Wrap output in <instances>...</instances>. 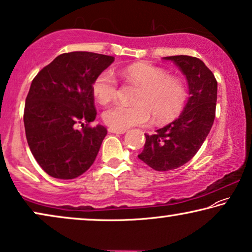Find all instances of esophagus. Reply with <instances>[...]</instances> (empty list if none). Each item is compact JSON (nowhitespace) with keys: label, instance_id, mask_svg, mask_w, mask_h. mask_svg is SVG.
Wrapping results in <instances>:
<instances>
[{"label":"esophagus","instance_id":"1","mask_svg":"<svg viewBox=\"0 0 252 252\" xmlns=\"http://www.w3.org/2000/svg\"><path fill=\"white\" fill-rule=\"evenodd\" d=\"M126 130H118V129H113V127H108V132L111 133H116V134H122L125 133Z\"/></svg>","mask_w":252,"mask_h":252}]
</instances>
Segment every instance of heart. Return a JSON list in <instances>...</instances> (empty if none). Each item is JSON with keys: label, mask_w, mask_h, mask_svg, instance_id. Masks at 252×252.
Here are the masks:
<instances>
[{"label": "heart", "mask_w": 252, "mask_h": 252, "mask_svg": "<svg viewBox=\"0 0 252 252\" xmlns=\"http://www.w3.org/2000/svg\"><path fill=\"white\" fill-rule=\"evenodd\" d=\"M123 75L140 89L133 99L134 106L114 105L102 113V120L109 127L126 130L144 126L153 115L155 121L169 122L176 119L185 107L187 89L182 80L170 76L168 70L147 63H137L126 67ZM119 83L111 69H105L92 84L94 98L102 105L114 100Z\"/></svg>", "instance_id": "1"}]
</instances>
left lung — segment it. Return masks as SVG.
<instances>
[{
	"instance_id": "obj_1",
	"label": "left lung",
	"mask_w": 252,
	"mask_h": 252,
	"mask_svg": "<svg viewBox=\"0 0 252 252\" xmlns=\"http://www.w3.org/2000/svg\"><path fill=\"white\" fill-rule=\"evenodd\" d=\"M164 59L185 74L190 97L178 119L155 134L145 133L146 143L138 158L157 171L179 168L197 153L214 125L217 102V80L201 59L183 55Z\"/></svg>"
}]
</instances>
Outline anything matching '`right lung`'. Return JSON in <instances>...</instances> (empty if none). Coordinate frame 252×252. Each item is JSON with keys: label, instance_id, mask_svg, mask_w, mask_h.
Instances as JSON below:
<instances>
[{"label": "right lung", "instance_id": "1", "mask_svg": "<svg viewBox=\"0 0 252 252\" xmlns=\"http://www.w3.org/2000/svg\"><path fill=\"white\" fill-rule=\"evenodd\" d=\"M114 59L94 52H66L32 81L24 109L25 132L32 154L49 176L76 178L94 162L107 129L90 126L97 115L92 84ZM82 122L86 126L77 129Z\"/></svg>", "mask_w": 252, "mask_h": 252}]
</instances>
